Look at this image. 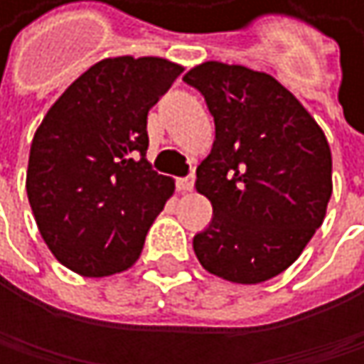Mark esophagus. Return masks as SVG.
Masks as SVG:
<instances>
[{
    "label": "esophagus",
    "instance_id": "34e87169",
    "mask_svg": "<svg viewBox=\"0 0 364 364\" xmlns=\"http://www.w3.org/2000/svg\"><path fill=\"white\" fill-rule=\"evenodd\" d=\"M176 188H178L181 192H190V190L194 188V174H188V176L176 178Z\"/></svg>",
    "mask_w": 364,
    "mask_h": 364
}]
</instances>
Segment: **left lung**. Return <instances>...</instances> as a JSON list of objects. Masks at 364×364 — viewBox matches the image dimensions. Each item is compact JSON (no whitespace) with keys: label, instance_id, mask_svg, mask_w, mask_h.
Instances as JSON below:
<instances>
[{"label":"left lung","instance_id":"obj_1","mask_svg":"<svg viewBox=\"0 0 364 364\" xmlns=\"http://www.w3.org/2000/svg\"><path fill=\"white\" fill-rule=\"evenodd\" d=\"M216 124L196 190L214 216L194 235L203 269L235 284L267 282L295 262L326 218L330 146L312 115L273 76L203 63L183 76Z\"/></svg>","mask_w":364,"mask_h":364}]
</instances>
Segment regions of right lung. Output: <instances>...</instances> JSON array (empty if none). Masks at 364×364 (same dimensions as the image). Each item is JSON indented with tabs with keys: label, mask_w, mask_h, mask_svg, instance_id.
Returning a JSON list of instances; mask_svg holds the SVG:
<instances>
[{
	"label": "right lung",
	"mask_w": 364,
	"mask_h": 364,
	"mask_svg": "<svg viewBox=\"0 0 364 364\" xmlns=\"http://www.w3.org/2000/svg\"><path fill=\"white\" fill-rule=\"evenodd\" d=\"M155 56H119L89 67L41 122L26 190L38 231L74 273L131 269L174 190L146 161L148 111L181 76Z\"/></svg>",
	"instance_id": "obj_1"
}]
</instances>
